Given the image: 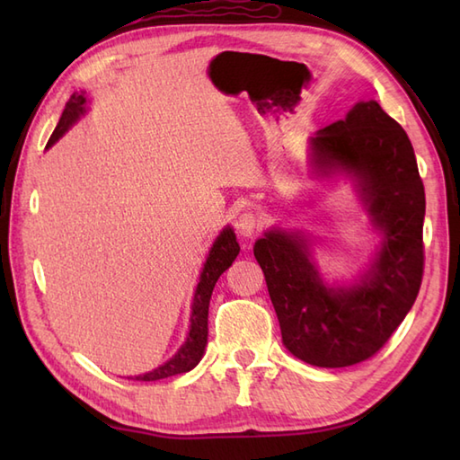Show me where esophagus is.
Segmentation results:
<instances>
[{"mask_svg": "<svg viewBox=\"0 0 460 460\" xmlns=\"http://www.w3.org/2000/svg\"><path fill=\"white\" fill-rule=\"evenodd\" d=\"M235 229L241 237H255L259 231V217L252 211H243L235 219Z\"/></svg>", "mask_w": 460, "mask_h": 460, "instance_id": "1", "label": "esophagus"}]
</instances>
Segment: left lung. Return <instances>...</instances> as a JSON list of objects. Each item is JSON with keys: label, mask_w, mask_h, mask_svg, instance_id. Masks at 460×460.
Masks as SVG:
<instances>
[{"label": "left lung", "mask_w": 460, "mask_h": 460, "mask_svg": "<svg viewBox=\"0 0 460 460\" xmlns=\"http://www.w3.org/2000/svg\"><path fill=\"white\" fill-rule=\"evenodd\" d=\"M316 178L341 173L379 233L374 259L351 285H328L302 231L269 229L255 243L282 344L318 367L371 358L411 310L423 279L425 190L405 130L376 101L310 138Z\"/></svg>", "instance_id": "left-lung-1"}]
</instances>
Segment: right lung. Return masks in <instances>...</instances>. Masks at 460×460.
Returning <instances> with one entry per match:
<instances>
[{
    "instance_id": "add662e5",
    "label": "right lung",
    "mask_w": 460,
    "mask_h": 460,
    "mask_svg": "<svg viewBox=\"0 0 460 460\" xmlns=\"http://www.w3.org/2000/svg\"><path fill=\"white\" fill-rule=\"evenodd\" d=\"M89 102L91 101H89V94H86V91L73 93V96L68 99V102L65 106L61 119H58L55 132L51 134V138H49V142H47V148H51V146L58 138H61L63 134H66L76 122L81 120V116L86 114V106H89ZM239 251H241V247L237 243L235 233H233V229L227 225V227L219 233L217 239H215L209 255L203 262L199 282L193 292L188 338H185L180 349L175 351V354L168 361H165V364L148 371V374L136 376V379L158 381L164 377L185 374V371H190L199 364V359L205 354V346H208V314H209V300H211L213 287L223 272L233 265V261L237 259Z\"/></svg>"
}]
</instances>
